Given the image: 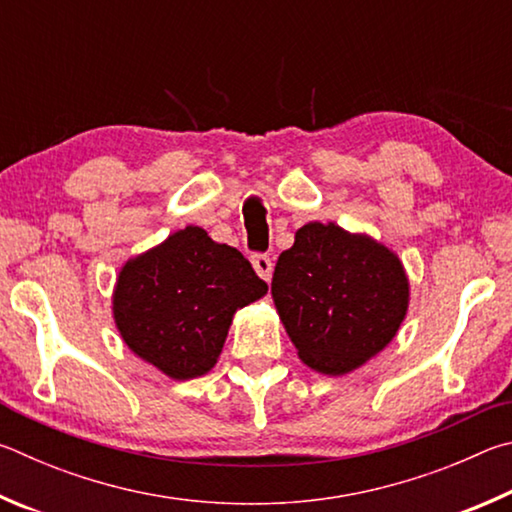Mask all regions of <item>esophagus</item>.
Masks as SVG:
<instances>
[{
    "instance_id": "obj_1",
    "label": "esophagus",
    "mask_w": 512,
    "mask_h": 512,
    "mask_svg": "<svg viewBox=\"0 0 512 512\" xmlns=\"http://www.w3.org/2000/svg\"><path fill=\"white\" fill-rule=\"evenodd\" d=\"M251 265H254V270H256L258 276H261V279H265V281L272 279L274 263H272L270 256H267V254H254V256H251Z\"/></svg>"
}]
</instances>
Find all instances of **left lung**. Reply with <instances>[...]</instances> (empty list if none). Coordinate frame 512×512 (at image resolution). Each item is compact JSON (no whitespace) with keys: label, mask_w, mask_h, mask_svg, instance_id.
I'll list each match as a JSON object with an SVG mask.
<instances>
[{"label":"left lung","mask_w":512,"mask_h":512,"mask_svg":"<svg viewBox=\"0 0 512 512\" xmlns=\"http://www.w3.org/2000/svg\"><path fill=\"white\" fill-rule=\"evenodd\" d=\"M272 294L310 369L344 375L380 353L407 315L409 283L398 256L337 224L310 222L274 267Z\"/></svg>","instance_id":"left-lung-1"}]
</instances>
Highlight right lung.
Segmentation results:
<instances>
[{"mask_svg": "<svg viewBox=\"0 0 512 512\" xmlns=\"http://www.w3.org/2000/svg\"><path fill=\"white\" fill-rule=\"evenodd\" d=\"M267 283L229 245L186 227L125 263L114 292L123 342L173 380L218 362L233 312L261 299Z\"/></svg>", "mask_w": 512, "mask_h": 512, "instance_id": "obj_1", "label": "right lung"}]
</instances>
